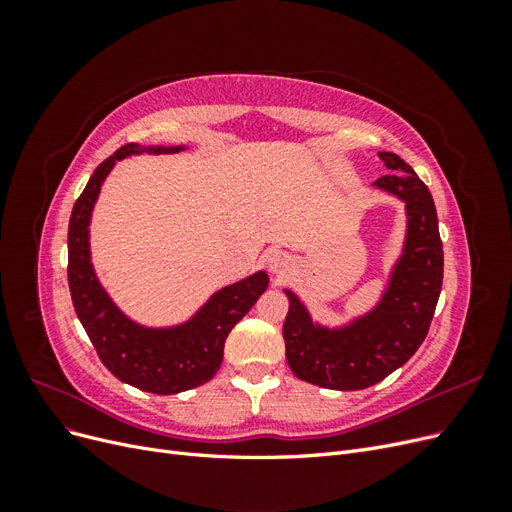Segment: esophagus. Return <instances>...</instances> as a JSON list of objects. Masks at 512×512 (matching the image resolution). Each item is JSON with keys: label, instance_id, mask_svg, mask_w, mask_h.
<instances>
[{"label": "esophagus", "instance_id": "1", "mask_svg": "<svg viewBox=\"0 0 512 512\" xmlns=\"http://www.w3.org/2000/svg\"><path fill=\"white\" fill-rule=\"evenodd\" d=\"M265 262H267V269L273 275H284L290 269V256L286 252H280V250L269 252Z\"/></svg>", "mask_w": 512, "mask_h": 512}]
</instances>
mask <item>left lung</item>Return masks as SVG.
Instances as JSON below:
<instances>
[{
    "label": "left lung",
    "mask_w": 512,
    "mask_h": 512,
    "mask_svg": "<svg viewBox=\"0 0 512 512\" xmlns=\"http://www.w3.org/2000/svg\"><path fill=\"white\" fill-rule=\"evenodd\" d=\"M386 175L374 188L406 205V239L380 301L342 327L314 322L292 290L284 320L292 374L333 391H361L404 365L423 344L442 290L444 254L438 213L427 185L397 153H378Z\"/></svg>",
    "instance_id": "left-lung-1"
}]
</instances>
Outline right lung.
<instances>
[{"instance_id": "1", "label": "right lung", "mask_w": 512, "mask_h": 512, "mask_svg": "<svg viewBox=\"0 0 512 512\" xmlns=\"http://www.w3.org/2000/svg\"><path fill=\"white\" fill-rule=\"evenodd\" d=\"M185 145H123L106 158L74 203L68 226V284L74 312L111 374L136 389L175 395L209 382L222 365L224 342L269 286L256 271L213 292L198 312L175 327H145L126 316L100 284L89 250V224L102 183L119 160L138 153H177Z\"/></svg>"}]
</instances>
